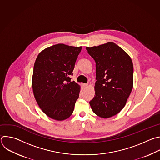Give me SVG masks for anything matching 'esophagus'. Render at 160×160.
I'll return each mask as SVG.
<instances>
[{"label":"esophagus","instance_id":"obj_1","mask_svg":"<svg viewBox=\"0 0 160 160\" xmlns=\"http://www.w3.org/2000/svg\"><path fill=\"white\" fill-rule=\"evenodd\" d=\"M83 85L85 87H88V83H83Z\"/></svg>","mask_w":160,"mask_h":160}]
</instances>
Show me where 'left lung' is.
I'll use <instances>...</instances> for the list:
<instances>
[{"label":"left lung","mask_w":160,"mask_h":160,"mask_svg":"<svg viewBox=\"0 0 160 160\" xmlns=\"http://www.w3.org/2000/svg\"><path fill=\"white\" fill-rule=\"evenodd\" d=\"M95 62V96L90 101L93 112L102 118L118 114L133 87V64L128 53L112 42L86 48Z\"/></svg>","instance_id":"left-lung-1"}]
</instances>
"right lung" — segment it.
Segmentation results:
<instances>
[{"label": "right lung", "instance_id": "add662e5", "mask_svg": "<svg viewBox=\"0 0 160 160\" xmlns=\"http://www.w3.org/2000/svg\"><path fill=\"white\" fill-rule=\"evenodd\" d=\"M82 46L57 44L42 50L34 63L32 87L42 111L51 119L63 121L73 113L80 86L70 75Z\"/></svg>", "mask_w": 160, "mask_h": 160}]
</instances>
